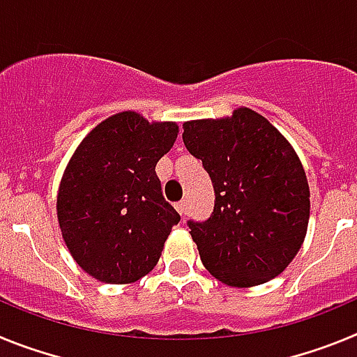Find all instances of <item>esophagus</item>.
I'll use <instances>...</instances> for the list:
<instances>
[{
    "label": "esophagus",
    "mask_w": 357,
    "mask_h": 357,
    "mask_svg": "<svg viewBox=\"0 0 357 357\" xmlns=\"http://www.w3.org/2000/svg\"><path fill=\"white\" fill-rule=\"evenodd\" d=\"M175 209L178 211V214H181L182 218L188 214V200H181V202H176L175 204Z\"/></svg>",
    "instance_id": "34e87169"
}]
</instances>
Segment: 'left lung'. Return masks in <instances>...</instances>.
Segmentation results:
<instances>
[{
  "label": "left lung",
  "instance_id": "obj_1",
  "mask_svg": "<svg viewBox=\"0 0 357 357\" xmlns=\"http://www.w3.org/2000/svg\"><path fill=\"white\" fill-rule=\"evenodd\" d=\"M182 139L214 188L211 216L188 222L204 266L238 288L279 275L301 248L309 222V185L295 150L250 109L184 123Z\"/></svg>",
  "mask_w": 357,
  "mask_h": 357
}]
</instances>
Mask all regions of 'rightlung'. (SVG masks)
I'll return each mask as SVG.
<instances>
[{
    "label": "right lung",
    "instance_id": "right-lung-1",
    "mask_svg": "<svg viewBox=\"0 0 357 357\" xmlns=\"http://www.w3.org/2000/svg\"><path fill=\"white\" fill-rule=\"evenodd\" d=\"M175 123L121 112L80 143L62 176L56 213L62 236L94 279L127 284L157 264L181 216L162 195L155 166L172 150Z\"/></svg>",
    "mask_w": 357,
    "mask_h": 357
}]
</instances>
